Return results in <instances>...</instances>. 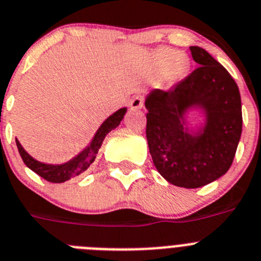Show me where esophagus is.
Instances as JSON below:
<instances>
[{
  "mask_svg": "<svg viewBox=\"0 0 261 261\" xmlns=\"http://www.w3.org/2000/svg\"><path fill=\"white\" fill-rule=\"evenodd\" d=\"M144 105V98L143 97L140 96H137L134 97L133 99L130 101V108L133 109V110H137V109H142Z\"/></svg>",
  "mask_w": 261,
  "mask_h": 261,
  "instance_id": "obj_1",
  "label": "esophagus"
}]
</instances>
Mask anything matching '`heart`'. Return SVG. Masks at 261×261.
Returning <instances> with one entry per match:
<instances>
[{
	"mask_svg": "<svg viewBox=\"0 0 261 261\" xmlns=\"http://www.w3.org/2000/svg\"><path fill=\"white\" fill-rule=\"evenodd\" d=\"M153 64L158 69H167V76L171 83L181 80L189 69V60L182 54H177L174 49L163 48L155 52Z\"/></svg>",
	"mask_w": 261,
	"mask_h": 261,
	"instance_id": "obj_1",
	"label": "heart"
}]
</instances>
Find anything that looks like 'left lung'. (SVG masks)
Instances as JSON below:
<instances>
[{"label": "left lung", "mask_w": 261, "mask_h": 261, "mask_svg": "<svg viewBox=\"0 0 261 261\" xmlns=\"http://www.w3.org/2000/svg\"><path fill=\"white\" fill-rule=\"evenodd\" d=\"M199 65L171 90L155 89L146 98V135L156 169L176 187L201 188L226 173L242 135V101L237 83L201 47H190ZM199 108L205 124L189 133L185 114Z\"/></svg>", "instance_id": "left-lung-1"}]
</instances>
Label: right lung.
Returning a JSON list of instances; mask_svg holds the SVG:
<instances>
[{
	"mask_svg": "<svg viewBox=\"0 0 261 261\" xmlns=\"http://www.w3.org/2000/svg\"><path fill=\"white\" fill-rule=\"evenodd\" d=\"M127 112V109L122 108L119 109L118 112H115L114 114H112L110 117L103 122L99 128L97 130L96 135L92 139L89 146L87 148L81 151L77 156H74L72 160L64 163V164H46V163H40L38 160H35L34 158H31L29 153L24 151L23 147L21 146V143L18 142V139H15V143H17L18 151H19V155H21L22 160H23L24 164L31 169V171L35 172L36 174H39L40 177H43L44 180L49 181V182H64V181L69 180L72 177H76L79 174H81L83 172L87 171L90 167L94 159H96L97 153H98V149L102 146V142L105 139V137L112 130H114L117 126H119L121 121L123 119L124 114Z\"/></svg>",
	"mask_w": 261,
	"mask_h": 261,
	"instance_id": "right-lung-1",
	"label": "right lung"
}]
</instances>
